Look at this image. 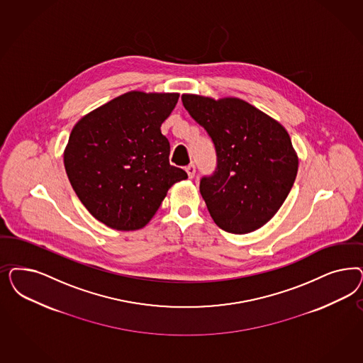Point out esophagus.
I'll use <instances>...</instances> for the list:
<instances>
[{
  "mask_svg": "<svg viewBox=\"0 0 363 363\" xmlns=\"http://www.w3.org/2000/svg\"><path fill=\"white\" fill-rule=\"evenodd\" d=\"M186 172H187L188 177L189 179H192L194 176H195V172H196V168H195V165L194 164H189L186 167Z\"/></svg>",
  "mask_w": 363,
  "mask_h": 363,
  "instance_id": "esophagus-1",
  "label": "esophagus"
}]
</instances>
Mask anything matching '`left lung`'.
<instances>
[{
    "instance_id": "1",
    "label": "left lung",
    "mask_w": 363,
    "mask_h": 363,
    "mask_svg": "<svg viewBox=\"0 0 363 363\" xmlns=\"http://www.w3.org/2000/svg\"><path fill=\"white\" fill-rule=\"evenodd\" d=\"M182 101L215 145L216 168L200 179L211 218L231 234L260 228L281 208L298 172L287 130L240 99L183 94Z\"/></svg>"
}]
</instances>
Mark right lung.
<instances>
[{
  "label": "right lung",
  "mask_w": 363,
  "mask_h": 363,
  "mask_svg": "<svg viewBox=\"0 0 363 363\" xmlns=\"http://www.w3.org/2000/svg\"><path fill=\"white\" fill-rule=\"evenodd\" d=\"M179 94L128 92L82 117L64 165L70 186L97 220L118 231L143 228L186 171L169 164L160 130Z\"/></svg>",
  "instance_id": "obj_1"
}]
</instances>
